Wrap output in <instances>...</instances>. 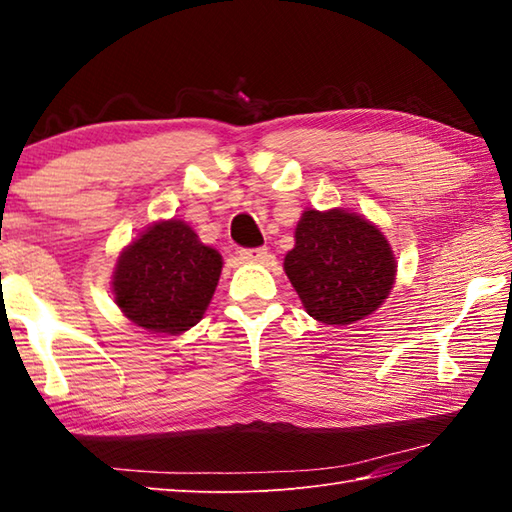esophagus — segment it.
<instances>
[{"label": "esophagus", "mask_w": 512, "mask_h": 512, "mask_svg": "<svg viewBox=\"0 0 512 512\" xmlns=\"http://www.w3.org/2000/svg\"><path fill=\"white\" fill-rule=\"evenodd\" d=\"M239 257H242L246 264H262L268 259V248H244L239 250Z\"/></svg>", "instance_id": "obj_1"}]
</instances>
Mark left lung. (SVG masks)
<instances>
[{"instance_id":"left-lung-1","label":"left lung","mask_w":512,"mask_h":512,"mask_svg":"<svg viewBox=\"0 0 512 512\" xmlns=\"http://www.w3.org/2000/svg\"><path fill=\"white\" fill-rule=\"evenodd\" d=\"M284 270L310 317L350 325L383 306L396 281V257L363 215L310 209L295 228Z\"/></svg>"}]
</instances>
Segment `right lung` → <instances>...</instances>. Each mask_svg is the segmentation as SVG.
<instances>
[{
  "instance_id": "obj_1",
  "label": "right lung",
  "mask_w": 512,
  "mask_h": 512,
  "mask_svg": "<svg viewBox=\"0 0 512 512\" xmlns=\"http://www.w3.org/2000/svg\"><path fill=\"white\" fill-rule=\"evenodd\" d=\"M222 273V255L189 224H151L118 257L112 292L125 317L151 334H182L202 319Z\"/></svg>"
}]
</instances>
